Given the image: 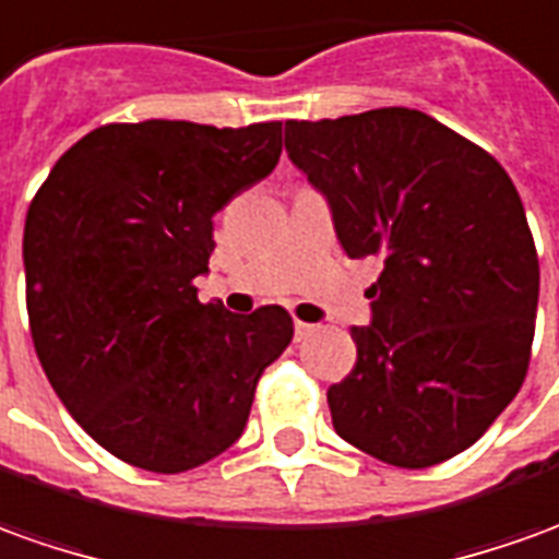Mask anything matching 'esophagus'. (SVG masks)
Segmentation results:
<instances>
[{
    "mask_svg": "<svg viewBox=\"0 0 559 559\" xmlns=\"http://www.w3.org/2000/svg\"><path fill=\"white\" fill-rule=\"evenodd\" d=\"M317 331V325H310V322H301V319H295V341H304V337H310Z\"/></svg>",
    "mask_w": 559,
    "mask_h": 559,
    "instance_id": "1",
    "label": "esophagus"
}]
</instances>
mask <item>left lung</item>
<instances>
[{"instance_id": "obj_1", "label": "left lung", "mask_w": 559, "mask_h": 559, "mask_svg": "<svg viewBox=\"0 0 559 559\" xmlns=\"http://www.w3.org/2000/svg\"><path fill=\"white\" fill-rule=\"evenodd\" d=\"M286 152L346 255L383 264L356 368L329 390L334 429L399 468L463 453L530 368L538 255L518 188L480 145L402 106L286 121Z\"/></svg>"}]
</instances>
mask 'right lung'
<instances>
[{
	"label": "right lung",
	"mask_w": 559,
	"mask_h": 559,
	"mask_svg": "<svg viewBox=\"0 0 559 559\" xmlns=\"http://www.w3.org/2000/svg\"><path fill=\"white\" fill-rule=\"evenodd\" d=\"M283 124L142 121L91 130L48 173L23 228L26 313L53 392L99 448L176 475L246 429L292 317L198 301L213 215L271 176Z\"/></svg>",
	"instance_id": "add662e5"
}]
</instances>
